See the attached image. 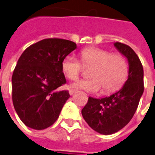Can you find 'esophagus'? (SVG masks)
<instances>
[{"label": "esophagus", "mask_w": 155, "mask_h": 155, "mask_svg": "<svg viewBox=\"0 0 155 155\" xmlns=\"http://www.w3.org/2000/svg\"><path fill=\"white\" fill-rule=\"evenodd\" d=\"M75 92V90H74V89H70V90H69V94H70V95H73L74 93Z\"/></svg>", "instance_id": "1"}]
</instances>
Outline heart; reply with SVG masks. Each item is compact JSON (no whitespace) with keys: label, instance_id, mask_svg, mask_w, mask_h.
Wrapping results in <instances>:
<instances>
[{"label":"heart","instance_id":"b5f03b06","mask_svg":"<svg viewBox=\"0 0 155 155\" xmlns=\"http://www.w3.org/2000/svg\"><path fill=\"white\" fill-rule=\"evenodd\" d=\"M84 66H93L91 79L81 80L72 84L75 88L87 92L96 93L104 88V92L114 91L122 86L128 75V64L121 54L113 53L99 48H86L80 51ZM82 65L75 56H67L62 62V70L69 80H77Z\"/></svg>","mask_w":155,"mask_h":155}]
</instances>
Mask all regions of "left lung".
Wrapping results in <instances>:
<instances>
[{
  "instance_id": "8db88e82",
  "label": "left lung",
  "mask_w": 155,
  "mask_h": 155,
  "mask_svg": "<svg viewBox=\"0 0 155 155\" xmlns=\"http://www.w3.org/2000/svg\"><path fill=\"white\" fill-rule=\"evenodd\" d=\"M114 46L127 59V80L121 89L110 96L89 97L81 111L90 127L102 134L118 132L130 121L144 91L143 68L139 56L128 45L116 42Z\"/></svg>"
}]
</instances>
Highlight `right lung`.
<instances>
[{
	"label": "right lung",
	"mask_w": 155,
	"mask_h": 155,
	"mask_svg": "<svg viewBox=\"0 0 155 155\" xmlns=\"http://www.w3.org/2000/svg\"><path fill=\"white\" fill-rule=\"evenodd\" d=\"M77 48L64 39L50 38L31 45L19 58L12 77V103L19 118L35 130H44L59 118L70 97L59 87L66 84L64 59Z\"/></svg>",
	"instance_id": "obj_1"
}]
</instances>
